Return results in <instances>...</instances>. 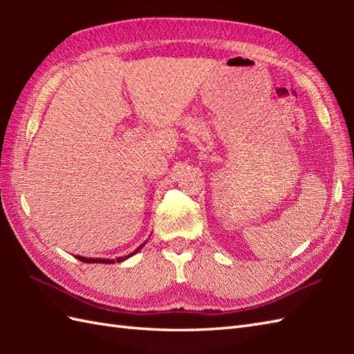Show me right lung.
Masks as SVG:
<instances>
[{
  "label": "right lung",
  "instance_id": "add662e5",
  "mask_svg": "<svg viewBox=\"0 0 354 354\" xmlns=\"http://www.w3.org/2000/svg\"><path fill=\"white\" fill-rule=\"evenodd\" d=\"M146 242H147V240H146ZM146 242L141 243L133 252L124 255V257H117V259H93V257H91V259H86V257H82V255H76V259L80 260V261H84V263H106V265H109V263H115V261H124L126 259H129V257H132V255L137 254V252L141 250V248L146 245Z\"/></svg>",
  "mask_w": 354,
  "mask_h": 354
}]
</instances>
